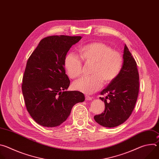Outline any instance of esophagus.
Wrapping results in <instances>:
<instances>
[{"mask_svg":"<svg viewBox=\"0 0 159 159\" xmlns=\"http://www.w3.org/2000/svg\"><path fill=\"white\" fill-rule=\"evenodd\" d=\"M85 99L86 100H87V101H90V100H92L93 99V98L92 97H90V96H85Z\"/></svg>","mask_w":159,"mask_h":159,"instance_id":"esophagus-1","label":"esophagus"}]
</instances>
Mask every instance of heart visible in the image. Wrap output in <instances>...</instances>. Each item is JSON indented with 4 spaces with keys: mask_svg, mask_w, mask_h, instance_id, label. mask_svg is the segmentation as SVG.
I'll use <instances>...</instances> for the list:
<instances>
[{
    "mask_svg": "<svg viewBox=\"0 0 159 159\" xmlns=\"http://www.w3.org/2000/svg\"><path fill=\"white\" fill-rule=\"evenodd\" d=\"M80 58L85 62H93L90 76H84L73 84V88L85 94H93L103 83L109 84L120 75L123 64L122 55L107 44L94 42L84 45L80 49ZM66 73L71 79L79 77L82 72V62L76 55L68 53L64 59Z\"/></svg>",
    "mask_w": 159,
    "mask_h": 159,
    "instance_id": "1",
    "label": "heart"
}]
</instances>
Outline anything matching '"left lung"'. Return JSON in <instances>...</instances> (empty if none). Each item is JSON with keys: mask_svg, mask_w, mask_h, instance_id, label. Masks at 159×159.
Listing matches in <instances>:
<instances>
[{"mask_svg": "<svg viewBox=\"0 0 159 159\" xmlns=\"http://www.w3.org/2000/svg\"><path fill=\"white\" fill-rule=\"evenodd\" d=\"M123 64L118 77L102 90L101 94H107L105 109L101 115L94 116L95 121L100 125L113 128L126 121L134 109L139 92V74L135 60L126 45L123 52Z\"/></svg>", "mask_w": 159, "mask_h": 159, "instance_id": "obj_1", "label": "left lung"}]
</instances>
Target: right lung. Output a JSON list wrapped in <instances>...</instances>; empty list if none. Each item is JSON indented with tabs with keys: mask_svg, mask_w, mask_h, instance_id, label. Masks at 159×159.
Returning <instances> with one entry per match:
<instances>
[{
	"mask_svg": "<svg viewBox=\"0 0 159 159\" xmlns=\"http://www.w3.org/2000/svg\"><path fill=\"white\" fill-rule=\"evenodd\" d=\"M81 36H51L40 41L28 60L22 91L32 118L44 127H55L69 116L73 106L84 102L79 91H66L70 81L64 59Z\"/></svg>",
	"mask_w": 159,
	"mask_h": 159,
	"instance_id": "obj_1",
	"label": "right lung"
}]
</instances>
